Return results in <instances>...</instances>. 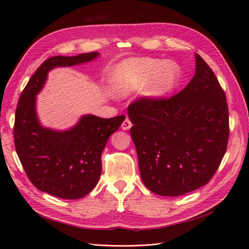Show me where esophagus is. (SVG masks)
Listing matches in <instances>:
<instances>
[{"mask_svg": "<svg viewBox=\"0 0 249 249\" xmlns=\"http://www.w3.org/2000/svg\"><path fill=\"white\" fill-rule=\"evenodd\" d=\"M131 126H132V123H131V120L129 119V118H125L124 122H123V124H122V129L123 130H130L131 129Z\"/></svg>", "mask_w": 249, "mask_h": 249, "instance_id": "esophagus-1", "label": "esophagus"}]
</instances>
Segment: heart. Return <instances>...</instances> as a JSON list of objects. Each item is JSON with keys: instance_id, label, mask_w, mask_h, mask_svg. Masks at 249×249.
I'll return each instance as SVG.
<instances>
[{"instance_id": "b5f03b06", "label": "heart", "mask_w": 249, "mask_h": 249, "mask_svg": "<svg viewBox=\"0 0 249 249\" xmlns=\"http://www.w3.org/2000/svg\"><path fill=\"white\" fill-rule=\"evenodd\" d=\"M179 77L178 66L172 61L154 58L127 59L115 66L111 73V82L115 91L125 93L144 86L146 93L162 96L175 86Z\"/></svg>"}]
</instances>
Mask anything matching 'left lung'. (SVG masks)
Masks as SVG:
<instances>
[{
    "instance_id": "1",
    "label": "left lung",
    "mask_w": 249,
    "mask_h": 249,
    "mask_svg": "<svg viewBox=\"0 0 249 249\" xmlns=\"http://www.w3.org/2000/svg\"><path fill=\"white\" fill-rule=\"evenodd\" d=\"M192 80L170 97L141 96L129 105L140 175L148 189L178 196L207 185L227 152L224 90L198 54Z\"/></svg>"
}]
</instances>
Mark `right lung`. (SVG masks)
<instances>
[{
    "label": "right lung",
    "instance_id": "1",
    "mask_svg": "<svg viewBox=\"0 0 249 249\" xmlns=\"http://www.w3.org/2000/svg\"><path fill=\"white\" fill-rule=\"evenodd\" d=\"M96 56L99 54L92 52L49 58L29 80L18 103L13 136L22 168L37 189L59 198H81L95 187L102 172L104 147L124 115L112 118L85 115L70 131L56 132L44 129L38 123L35 95L52 69L91 61Z\"/></svg>",
    "mask_w": 249,
    "mask_h": 249
}]
</instances>
